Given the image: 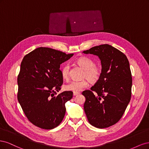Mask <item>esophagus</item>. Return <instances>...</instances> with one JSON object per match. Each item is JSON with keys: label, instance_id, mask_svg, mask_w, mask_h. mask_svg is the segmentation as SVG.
Returning <instances> with one entry per match:
<instances>
[{"label": "esophagus", "instance_id": "esophagus-1", "mask_svg": "<svg viewBox=\"0 0 149 149\" xmlns=\"http://www.w3.org/2000/svg\"><path fill=\"white\" fill-rule=\"evenodd\" d=\"M80 93L79 92H73V95L74 96H77L78 94H79Z\"/></svg>", "mask_w": 149, "mask_h": 149}]
</instances>
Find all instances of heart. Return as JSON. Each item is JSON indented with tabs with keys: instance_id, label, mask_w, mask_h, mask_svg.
I'll return each mask as SVG.
<instances>
[{
	"instance_id": "b5f03b06",
	"label": "heart",
	"mask_w": 149,
	"mask_h": 149,
	"mask_svg": "<svg viewBox=\"0 0 149 149\" xmlns=\"http://www.w3.org/2000/svg\"><path fill=\"white\" fill-rule=\"evenodd\" d=\"M77 63L84 69L83 74V78H87L90 82L93 83L98 81L101 76L102 70L100 66L96 65L95 61L93 59L89 57L82 56L78 58ZM70 71V65L69 63H66L62 67L61 73L63 78L64 79H68ZM87 80L84 79L80 81H72L71 82L65 86V89L68 91H71L73 92L81 91L89 86V81Z\"/></svg>"
}]
</instances>
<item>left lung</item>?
<instances>
[{
  "instance_id": "8db88e82",
  "label": "left lung",
  "mask_w": 149,
  "mask_h": 149,
  "mask_svg": "<svg viewBox=\"0 0 149 149\" xmlns=\"http://www.w3.org/2000/svg\"><path fill=\"white\" fill-rule=\"evenodd\" d=\"M100 58L101 76L91 90L82 94L84 110L89 124L103 129L116 124L123 117L131 98L132 74L127 58L119 49L107 44L83 52Z\"/></svg>"
}]
</instances>
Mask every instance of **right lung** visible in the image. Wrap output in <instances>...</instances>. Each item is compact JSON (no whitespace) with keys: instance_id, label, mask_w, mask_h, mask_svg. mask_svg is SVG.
<instances>
[{"instance_id":"obj_1","label":"right lung","mask_w":149,"mask_h":149,"mask_svg":"<svg viewBox=\"0 0 149 149\" xmlns=\"http://www.w3.org/2000/svg\"><path fill=\"white\" fill-rule=\"evenodd\" d=\"M73 56L40 47L22 60L17 78V99L26 118L37 127L52 129L63 119L65 103L73 97V92L57 95L63 83L60 68Z\"/></svg>"}]
</instances>
